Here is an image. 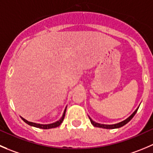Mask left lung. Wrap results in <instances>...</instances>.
Returning a JSON list of instances; mask_svg holds the SVG:
<instances>
[{
  "instance_id": "obj_1",
  "label": "left lung",
  "mask_w": 153,
  "mask_h": 153,
  "mask_svg": "<svg viewBox=\"0 0 153 153\" xmlns=\"http://www.w3.org/2000/svg\"><path fill=\"white\" fill-rule=\"evenodd\" d=\"M139 107L137 108V109L135 110V111H134V112L132 113V114L131 115H130L129 117H128L127 119H126L125 120L122 121V122L120 123H115V124H111V125H107V124H101V123H96L95 121H93V120L91 119V118L89 117V119H90V122H91L92 125L93 126H96V127H99V128H107V129H113V128H120V127L123 126H125L126 124L128 123V122H129L130 120H131V119L133 118V117L135 115V114L137 113V110H138Z\"/></svg>"
}]
</instances>
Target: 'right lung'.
I'll return each instance as SVG.
<instances>
[{
  "label": "right lung",
  "mask_w": 153,
  "mask_h": 153,
  "mask_svg": "<svg viewBox=\"0 0 153 153\" xmlns=\"http://www.w3.org/2000/svg\"><path fill=\"white\" fill-rule=\"evenodd\" d=\"M66 108L67 106H66L65 108L64 111H63V114L62 115L61 118H60L59 120L56 121L55 123H50V124H40V123H33V122H30V121H27V120H25V118H23L22 117H20L22 119V120L24 121L25 123H26L27 124H28L30 126H33L36 127V128H43V129H48V128H56V127H58L60 124L63 123V119L65 117V114H66Z\"/></svg>",
  "instance_id": "add662e5"
}]
</instances>
